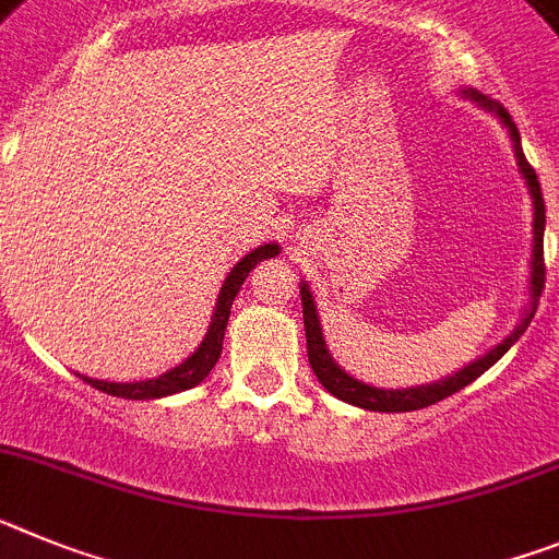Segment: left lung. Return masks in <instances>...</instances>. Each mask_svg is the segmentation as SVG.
I'll return each mask as SVG.
<instances>
[{
	"label": "left lung",
	"mask_w": 559,
	"mask_h": 559,
	"mask_svg": "<svg viewBox=\"0 0 559 559\" xmlns=\"http://www.w3.org/2000/svg\"><path fill=\"white\" fill-rule=\"evenodd\" d=\"M464 95H469L473 100H478L481 106H487L489 111H495L501 123L509 129V138L514 140V157H518V165H521L523 177L528 182V191H532V199H535V259H532V309L526 312V318L521 320V326L514 329L507 340H503L501 346H495L492 352L478 357L475 362H469L467 368H461L459 373L448 377V380L433 382V385H419V388H405V391H385V388H371L366 382L354 380L348 377L337 362L332 360V354L326 352V340H323V332H320V320H318V309H314L312 293H309V286H300V304H304V329H307V354H309V366H312L314 377L320 380V385L326 388L329 394H334L337 400L348 402V405L366 407V411H382V414H402V411H419V407L436 405V402L448 400L453 396L455 391L461 388H467L469 382L478 380L489 366L501 360L503 354L509 352V346H514V340L521 337L526 332V326L535 318L537 300H540L543 286H546V264H543V230H546V205H543V191L540 182H537L535 168L528 165L526 154L521 148V134H518V126L512 123L509 118V111L503 106L492 104L481 95V92L475 90H464Z\"/></svg>",
	"instance_id": "8db88e82"
}]
</instances>
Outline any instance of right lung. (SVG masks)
<instances>
[{
	"instance_id": "1",
	"label": "right lung",
	"mask_w": 559,
	"mask_h": 559,
	"mask_svg": "<svg viewBox=\"0 0 559 559\" xmlns=\"http://www.w3.org/2000/svg\"><path fill=\"white\" fill-rule=\"evenodd\" d=\"M278 255V245H261L259 250L247 252L239 264L233 266L230 275L225 278V286H222L219 300H216V312H213V323L207 329L205 340L199 343L197 352L188 357L182 366L171 368L168 373L157 377V380H145V382H106V380H92V377H81L84 382H90L92 388H98L104 394L111 396H123V400H157V396L179 394V391H188V388L199 385L205 380L211 368L216 366L222 354V340H225L227 318H230L233 298L239 295L241 284L250 275V270H255V264L264 259H273Z\"/></svg>"
}]
</instances>
